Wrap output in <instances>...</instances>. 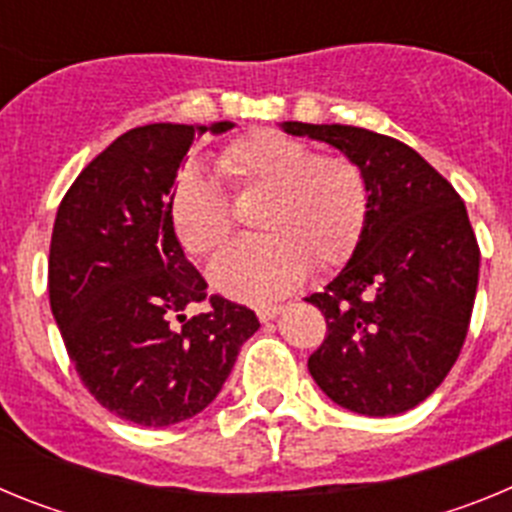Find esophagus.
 Returning a JSON list of instances; mask_svg holds the SVG:
<instances>
[{
    "instance_id": "34e87169",
    "label": "esophagus",
    "mask_w": 512,
    "mask_h": 512,
    "mask_svg": "<svg viewBox=\"0 0 512 512\" xmlns=\"http://www.w3.org/2000/svg\"><path fill=\"white\" fill-rule=\"evenodd\" d=\"M282 312V305H259L256 307V315H259L261 323H269V320H274Z\"/></svg>"
}]
</instances>
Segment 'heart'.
I'll return each instance as SVG.
<instances>
[{"label":"heart","mask_w":512,"mask_h":512,"mask_svg":"<svg viewBox=\"0 0 512 512\" xmlns=\"http://www.w3.org/2000/svg\"><path fill=\"white\" fill-rule=\"evenodd\" d=\"M217 171L235 197H261L253 225L261 238L225 248L210 282L230 297L264 302L287 295L305 279L336 269L354 253L369 215V187L346 156H318L305 140L279 130L235 138ZM176 238L194 256H210L233 233V207L202 169L179 174L169 202Z\"/></svg>","instance_id":"1"}]
</instances>
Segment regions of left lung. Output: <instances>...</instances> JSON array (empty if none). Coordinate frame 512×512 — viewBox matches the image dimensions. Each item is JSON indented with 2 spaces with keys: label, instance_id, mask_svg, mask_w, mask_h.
<instances>
[{
  "label": "left lung",
  "instance_id": "left-lung-1",
  "mask_svg": "<svg viewBox=\"0 0 512 512\" xmlns=\"http://www.w3.org/2000/svg\"><path fill=\"white\" fill-rule=\"evenodd\" d=\"M282 128L338 148L369 187L359 246L323 292L305 297L328 323L307 369L351 413H405L446 379L467 338L479 279L467 207L418 151L390 135L354 125Z\"/></svg>",
  "mask_w": 512,
  "mask_h": 512
}]
</instances>
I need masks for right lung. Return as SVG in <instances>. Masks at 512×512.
Here are the masks:
<instances>
[{"label":"right lung","instance_id":"obj_1","mask_svg":"<svg viewBox=\"0 0 512 512\" xmlns=\"http://www.w3.org/2000/svg\"><path fill=\"white\" fill-rule=\"evenodd\" d=\"M233 122H153L112 140L58 207L48 295L63 343L94 400L130 423L164 428L202 413L223 390L256 312L207 297L171 225V192L194 138ZM183 323L179 326L175 320Z\"/></svg>","mask_w":512,"mask_h":512}]
</instances>
